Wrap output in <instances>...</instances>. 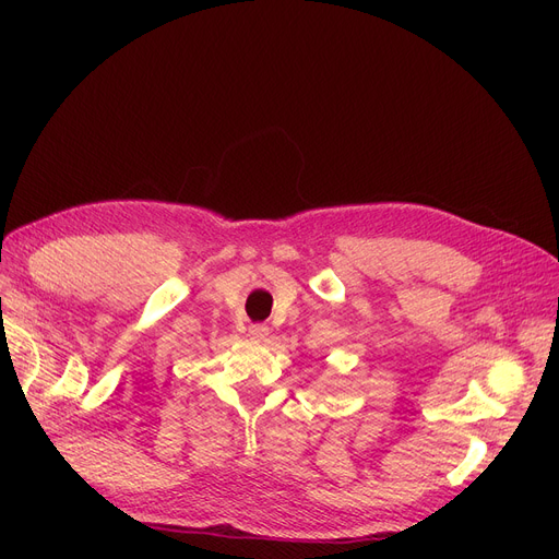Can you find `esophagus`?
I'll list each match as a JSON object with an SVG mask.
<instances>
[{
    "instance_id": "1",
    "label": "esophagus",
    "mask_w": 559,
    "mask_h": 559,
    "mask_svg": "<svg viewBox=\"0 0 559 559\" xmlns=\"http://www.w3.org/2000/svg\"><path fill=\"white\" fill-rule=\"evenodd\" d=\"M267 335H270V326H267V324H251V326H249V337H251V340L262 342Z\"/></svg>"
}]
</instances>
